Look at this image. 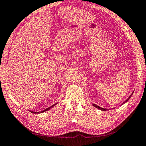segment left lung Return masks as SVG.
<instances>
[{
	"label": "left lung",
	"mask_w": 146,
	"mask_h": 146,
	"mask_svg": "<svg viewBox=\"0 0 146 146\" xmlns=\"http://www.w3.org/2000/svg\"><path fill=\"white\" fill-rule=\"evenodd\" d=\"M133 93H131V95H130V96L129 97V98H127V100H126V101H125V102H124L123 103V104H122V105H123V104H125V103H126V102H127V101L129 100V99H130V98H131V96H132V94H133ZM93 106H94V107H96V108H98V109H99V110H102V111H108V110H108V109H106V108H101V107H100V106H97V105H96V104H93Z\"/></svg>",
	"instance_id": "obj_1"
}]
</instances>
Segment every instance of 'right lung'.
Here are the masks:
<instances>
[{
	"label": "right lung",
	"instance_id": "right-lung-1",
	"mask_svg": "<svg viewBox=\"0 0 146 146\" xmlns=\"http://www.w3.org/2000/svg\"><path fill=\"white\" fill-rule=\"evenodd\" d=\"M55 105H57V104H55L53 105V106H50L49 108H46V109H45V110H43V111H40V112H35V111H31V110H29V111L31 112V113H43V112H44V111H48V110H49L50 108H53V106H55Z\"/></svg>",
	"mask_w": 146,
	"mask_h": 146
}]
</instances>
